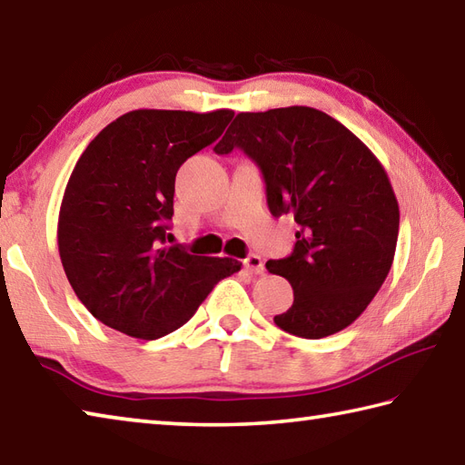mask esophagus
I'll return each mask as SVG.
<instances>
[{
	"instance_id": "obj_1",
	"label": "esophagus",
	"mask_w": 465,
	"mask_h": 465,
	"mask_svg": "<svg viewBox=\"0 0 465 465\" xmlns=\"http://www.w3.org/2000/svg\"><path fill=\"white\" fill-rule=\"evenodd\" d=\"M243 268L250 272V274H263V262L260 256H256V253H250L248 258L243 260Z\"/></svg>"
}]
</instances>
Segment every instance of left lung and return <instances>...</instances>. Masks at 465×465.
Masks as SVG:
<instances>
[{
    "mask_svg": "<svg viewBox=\"0 0 465 465\" xmlns=\"http://www.w3.org/2000/svg\"><path fill=\"white\" fill-rule=\"evenodd\" d=\"M233 149L260 167L272 215L292 213L300 225L294 252L266 262L294 290L274 322L302 339L347 329L395 258L399 203L387 171L347 126L311 106L240 113L213 151Z\"/></svg>",
    "mask_w": 465,
    "mask_h": 465,
    "instance_id": "obj_1",
    "label": "left lung"
}]
</instances>
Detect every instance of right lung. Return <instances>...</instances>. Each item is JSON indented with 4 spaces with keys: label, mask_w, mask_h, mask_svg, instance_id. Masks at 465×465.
<instances>
[{
    "label": "right lung",
    "mask_w": 465,
    "mask_h": 465,
    "mask_svg": "<svg viewBox=\"0 0 465 465\" xmlns=\"http://www.w3.org/2000/svg\"><path fill=\"white\" fill-rule=\"evenodd\" d=\"M233 111L141 108L104 126L64 191L58 250L88 312L134 339H161L195 314L233 258L165 245L179 167L222 136Z\"/></svg>",
    "instance_id": "obj_1"
}]
</instances>
